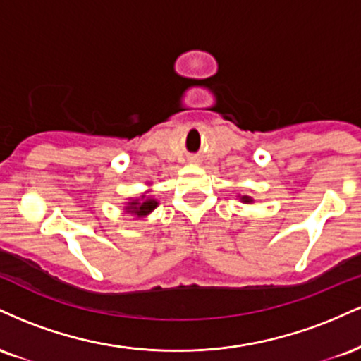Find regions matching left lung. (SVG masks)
Instances as JSON below:
<instances>
[{
  "label": "left lung",
  "mask_w": 361,
  "mask_h": 361,
  "mask_svg": "<svg viewBox=\"0 0 361 361\" xmlns=\"http://www.w3.org/2000/svg\"><path fill=\"white\" fill-rule=\"evenodd\" d=\"M241 202H244V204H252V198L251 197H246V195H244V197H241Z\"/></svg>",
  "instance_id": "obj_1"
}]
</instances>
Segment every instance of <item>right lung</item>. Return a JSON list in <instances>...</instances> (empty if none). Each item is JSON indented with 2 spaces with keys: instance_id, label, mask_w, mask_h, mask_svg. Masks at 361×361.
<instances>
[{
  "instance_id": "add662e5",
  "label": "right lung",
  "mask_w": 361,
  "mask_h": 361,
  "mask_svg": "<svg viewBox=\"0 0 361 361\" xmlns=\"http://www.w3.org/2000/svg\"><path fill=\"white\" fill-rule=\"evenodd\" d=\"M157 207V200L152 197H146V195H140V198H132L130 202H127L126 212L137 215V217H144V215L151 214Z\"/></svg>"
}]
</instances>
